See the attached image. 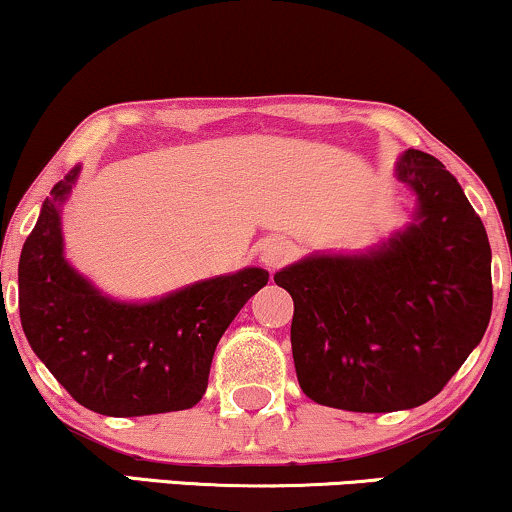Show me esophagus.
I'll return each instance as SVG.
<instances>
[{"mask_svg":"<svg viewBox=\"0 0 512 512\" xmlns=\"http://www.w3.org/2000/svg\"><path fill=\"white\" fill-rule=\"evenodd\" d=\"M293 257V245L284 238H269L264 240L260 250V262L267 269H279L281 264H286Z\"/></svg>","mask_w":512,"mask_h":512,"instance_id":"1","label":"esophagus"}]
</instances>
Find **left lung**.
<instances>
[{
	"mask_svg": "<svg viewBox=\"0 0 512 512\" xmlns=\"http://www.w3.org/2000/svg\"><path fill=\"white\" fill-rule=\"evenodd\" d=\"M395 175L416 195L407 226L363 252H313L274 274L293 298L298 383L325 407H421L489 327L491 245L460 182L416 149Z\"/></svg>",
	"mask_w": 512,
	"mask_h": 512,
	"instance_id": "1",
	"label": "left lung"
}]
</instances>
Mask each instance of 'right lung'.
Wrapping results in <instances>:
<instances>
[{
	"label": "right lung",
	"instance_id": "1",
	"mask_svg": "<svg viewBox=\"0 0 512 512\" xmlns=\"http://www.w3.org/2000/svg\"><path fill=\"white\" fill-rule=\"evenodd\" d=\"M81 166L50 190L19 260L21 327L35 356L86 409L146 416L190 409L207 392L221 334L269 281L245 267L151 301H117L64 257L62 204Z\"/></svg>",
	"mask_w": 512,
	"mask_h": 512
}]
</instances>
